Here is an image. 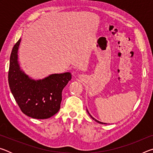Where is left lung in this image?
Segmentation results:
<instances>
[{
	"instance_id": "left-lung-1",
	"label": "left lung",
	"mask_w": 153,
	"mask_h": 153,
	"mask_svg": "<svg viewBox=\"0 0 153 153\" xmlns=\"http://www.w3.org/2000/svg\"><path fill=\"white\" fill-rule=\"evenodd\" d=\"M87 112H88V114H89V115L90 116V117H91V118L92 119V120H94L95 121H97V122H98V123H101V124H106V123H103L102 122H100V121H98V120H96V119H94V117H92V116L91 115H90V114L89 113V112H88V110H87Z\"/></svg>"
}]
</instances>
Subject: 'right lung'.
Wrapping results in <instances>:
<instances>
[{
	"label": "right lung",
	"instance_id": "add662e5",
	"mask_svg": "<svg viewBox=\"0 0 153 153\" xmlns=\"http://www.w3.org/2000/svg\"><path fill=\"white\" fill-rule=\"evenodd\" d=\"M21 39L12 49L8 74L9 88L25 115L34 119H48L60 109L62 90L71 79L69 72L52 74L42 80L31 79L20 69L17 51Z\"/></svg>",
	"mask_w": 153,
	"mask_h": 153
}]
</instances>
